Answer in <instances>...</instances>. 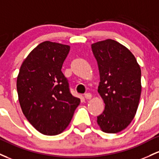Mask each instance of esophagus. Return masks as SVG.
Wrapping results in <instances>:
<instances>
[{
  "label": "esophagus",
  "mask_w": 159,
  "mask_h": 159,
  "mask_svg": "<svg viewBox=\"0 0 159 159\" xmlns=\"http://www.w3.org/2000/svg\"><path fill=\"white\" fill-rule=\"evenodd\" d=\"M84 98H85V99H87V100H90L91 98H92V94H91L90 93H86V94H85Z\"/></svg>",
  "instance_id": "esophagus-1"
}]
</instances>
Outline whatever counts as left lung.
I'll list each match as a JSON object with an SVG mask.
<instances>
[{"instance_id":"1","label":"left lung","mask_w":159,"mask_h":159,"mask_svg":"<svg viewBox=\"0 0 159 159\" xmlns=\"http://www.w3.org/2000/svg\"><path fill=\"white\" fill-rule=\"evenodd\" d=\"M98 66V92L105 103L97 122L103 132L125 129L134 118L141 94V70L131 52L107 39L92 44Z\"/></svg>"}]
</instances>
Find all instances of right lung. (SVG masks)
Returning a JSON list of instances; mask_svg holds the SVG:
<instances>
[{
    "mask_svg": "<svg viewBox=\"0 0 159 159\" xmlns=\"http://www.w3.org/2000/svg\"><path fill=\"white\" fill-rule=\"evenodd\" d=\"M70 46L44 41L26 57L17 76L22 113L35 129L53 136L70 124L80 99L70 94L61 67Z\"/></svg>",
    "mask_w": 159,
    "mask_h": 159,
    "instance_id": "obj_1",
    "label": "right lung"
}]
</instances>
